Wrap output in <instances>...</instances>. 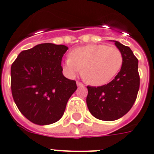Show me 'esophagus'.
<instances>
[{"label":"esophagus","mask_w":154,"mask_h":154,"mask_svg":"<svg viewBox=\"0 0 154 154\" xmlns=\"http://www.w3.org/2000/svg\"><path fill=\"white\" fill-rule=\"evenodd\" d=\"M77 86H83V83H82V82H78V81H77Z\"/></svg>","instance_id":"34e87169"}]
</instances>
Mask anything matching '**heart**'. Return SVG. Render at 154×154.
<instances>
[{
    "label": "heart",
    "mask_w": 154,
    "mask_h": 154,
    "mask_svg": "<svg viewBox=\"0 0 154 154\" xmlns=\"http://www.w3.org/2000/svg\"><path fill=\"white\" fill-rule=\"evenodd\" d=\"M123 54L116 47L105 44H90L72 50L63 68L69 77H73L82 71L83 78L94 86L111 82L120 71Z\"/></svg>",
    "instance_id": "heart-1"
}]
</instances>
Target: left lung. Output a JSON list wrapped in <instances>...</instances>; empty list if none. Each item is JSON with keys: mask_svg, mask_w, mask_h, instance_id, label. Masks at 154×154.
Returning a JSON list of instances; mask_svg holds the SVG:
<instances>
[{"mask_svg": "<svg viewBox=\"0 0 154 154\" xmlns=\"http://www.w3.org/2000/svg\"><path fill=\"white\" fill-rule=\"evenodd\" d=\"M114 42L124 57L120 71L106 85L87 86L88 109L96 119L104 121H113L128 113L137 99L140 88L138 60L129 47Z\"/></svg>", "mask_w": 154, "mask_h": 154, "instance_id": "left-lung-1", "label": "left lung"}]
</instances>
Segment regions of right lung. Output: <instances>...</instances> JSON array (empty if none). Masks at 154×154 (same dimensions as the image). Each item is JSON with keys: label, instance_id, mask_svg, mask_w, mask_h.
Wrapping results in <instances>:
<instances>
[{"label": "right lung", "instance_id": "1", "mask_svg": "<svg viewBox=\"0 0 154 154\" xmlns=\"http://www.w3.org/2000/svg\"><path fill=\"white\" fill-rule=\"evenodd\" d=\"M64 45L41 43L22 51L11 66V91L21 113L35 124L61 118L77 84L63 75Z\"/></svg>", "mask_w": 154, "mask_h": 154}]
</instances>
